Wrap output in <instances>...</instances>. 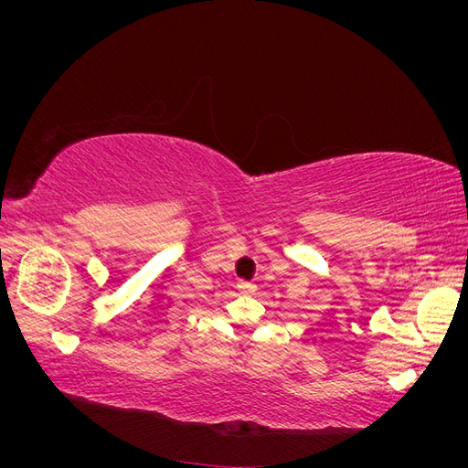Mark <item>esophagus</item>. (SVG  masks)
Wrapping results in <instances>:
<instances>
[{"label":"esophagus","mask_w":468,"mask_h":468,"mask_svg":"<svg viewBox=\"0 0 468 468\" xmlns=\"http://www.w3.org/2000/svg\"><path fill=\"white\" fill-rule=\"evenodd\" d=\"M238 291H239V294L251 296V294H256V285H253V282H248V281H239L238 282Z\"/></svg>","instance_id":"esophagus-1"}]
</instances>
